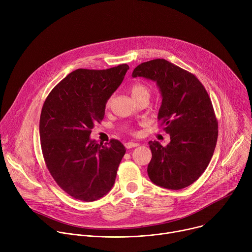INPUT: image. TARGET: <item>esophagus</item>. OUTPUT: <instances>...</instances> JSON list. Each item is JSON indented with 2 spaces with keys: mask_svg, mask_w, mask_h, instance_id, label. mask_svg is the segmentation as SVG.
Wrapping results in <instances>:
<instances>
[{
  "mask_svg": "<svg viewBox=\"0 0 252 252\" xmlns=\"http://www.w3.org/2000/svg\"><path fill=\"white\" fill-rule=\"evenodd\" d=\"M138 146L137 142H134V141H127L125 143V147L126 149H131V148H135Z\"/></svg>",
  "mask_w": 252,
  "mask_h": 252,
  "instance_id": "1",
  "label": "esophagus"
}]
</instances>
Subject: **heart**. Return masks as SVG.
<instances>
[{"instance_id": "b5f03b06", "label": "heart", "mask_w": 252, "mask_h": 252, "mask_svg": "<svg viewBox=\"0 0 252 252\" xmlns=\"http://www.w3.org/2000/svg\"><path fill=\"white\" fill-rule=\"evenodd\" d=\"M130 94H131L132 97L137 96V95H141V94L150 95V89L147 85L135 84L130 88ZM111 101H112V97L109 98V100L106 101V106H109L111 104Z\"/></svg>"}]
</instances>
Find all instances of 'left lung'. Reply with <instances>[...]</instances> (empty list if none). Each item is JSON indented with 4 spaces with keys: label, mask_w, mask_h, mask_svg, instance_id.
Masks as SVG:
<instances>
[{
    "label": "left lung",
    "mask_w": 252,
    "mask_h": 252,
    "mask_svg": "<svg viewBox=\"0 0 252 252\" xmlns=\"http://www.w3.org/2000/svg\"><path fill=\"white\" fill-rule=\"evenodd\" d=\"M131 76L157 83L162 97L158 120L170 134L166 147L149 142L151 181L168 189L188 188L207 167L218 141V120L206 90L194 75L163 59L138 64Z\"/></svg>",
    "instance_id": "left-lung-1"
}]
</instances>
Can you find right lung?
<instances>
[{
	"mask_svg": "<svg viewBox=\"0 0 252 252\" xmlns=\"http://www.w3.org/2000/svg\"><path fill=\"white\" fill-rule=\"evenodd\" d=\"M126 63L106 69L78 68L61 81L46 98L40 138L46 165L68 195L94 201L116 181L126 148L118 139L102 145L90 138L104 117L105 103L121 86Z\"/></svg>",
	"mask_w": 252,
	"mask_h": 252,
	"instance_id": "obj_1",
	"label": "right lung"
}]
</instances>
